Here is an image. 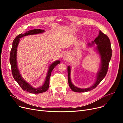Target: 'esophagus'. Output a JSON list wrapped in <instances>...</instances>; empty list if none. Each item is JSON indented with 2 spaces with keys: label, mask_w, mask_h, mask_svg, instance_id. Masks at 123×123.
<instances>
[{
  "label": "esophagus",
  "mask_w": 123,
  "mask_h": 123,
  "mask_svg": "<svg viewBox=\"0 0 123 123\" xmlns=\"http://www.w3.org/2000/svg\"><path fill=\"white\" fill-rule=\"evenodd\" d=\"M63 59H64V61H69L70 59V55L69 53H66L64 55V57H63Z\"/></svg>",
  "instance_id": "34e87169"
}]
</instances>
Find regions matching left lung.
<instances>
[{
  "label": "left lung",
  "mask_w": 123,
  "mask_h": 123,
  "mask_svg": "<svg viewBox=\"0 0 123 123\" xmlns=\"http://www.w3.org/2000/svg\"><path fill=\"white\" fill-rule=\"evenodd\" d=\"M94 44L97 45L95 46ZM88 47H94L95 51L97 52L100 58L99 69L96 74V78L94 83L91 86L87 88H79L74 85L71 80V67L68 66V79L69 87L71 90L76 92H84L89 91L96 87L105 77L108 69L109 63L112 56L111 43L109 38L106 35L99 31L98 36L91 43L87 44Z\"/></svg>",
  "instance_id": "left-lung-1"
}]
</instances>
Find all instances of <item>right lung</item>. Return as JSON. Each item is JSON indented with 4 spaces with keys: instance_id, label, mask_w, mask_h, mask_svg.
<instances>
[{
    "instance_id": "obj_1",
    "label": "right lung",
    "mask_w": 123,
    "mask_h": 123,
    "mask_svg": "<svg viewBox=\"0 0 123 123\" xmlns=\"http://www.w3.org/2000/svg\"><path fill=\"white\" fill-rule=\"evenodd\" d=\"M45 32V31L38 29H35L32 30H29L25 33L24 34H20L16 37L14 39L13 43H12V47L11 49L10 55V62L11 66V70H12V75L14 80H15L18 84L20 87L25 91H27L30 93L34 94H37L46 92L49 87L50 77L51 74V72L55 66L58 64H60V61L57 60L53 62L52 64L48 67V72L46 75V77L43 85L42 86L38 88L33 87L27 81L24 79V78L21 76V74L19 72V69L17 66V50L18 43H19L20 38L24 36H28L30 35H34L40 34Z\"/></svg>"
}]
</instances>
